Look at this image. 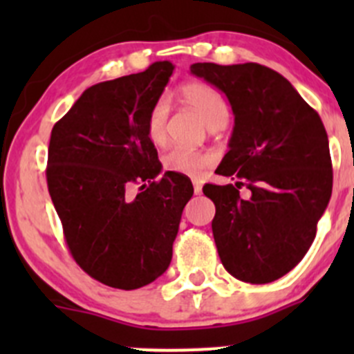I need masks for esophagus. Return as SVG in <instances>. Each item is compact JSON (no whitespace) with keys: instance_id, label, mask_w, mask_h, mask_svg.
<instances>
[{"instance_id":"34e87169","label":"esophagus","mask_w":354,"mask_h":354,"mask_svg":"<svg viewBox=\"0 0 354 354\" xmlns=\"http://www.w3.org/2000/svg\"><path fill=\"white\" fill-rule=\"evenodd\" d=\"M194 192H195V195L202 194V183H200L198 180H194Z\"/></svg>"}]
</instances>
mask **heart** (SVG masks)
<instances>
[{
	"label": "heart",
	"instance_id": "heart-1",
	"mask_svg": "<svg viewBox=\"0 0 354 354\" xmlns=\"http://www.w3.org/2000/svg\"><path fill=\"white\" fill-rule=\"evenodd\" d=\"M181 99L185 104L197 111V114L205 121L209 128L216 124H226L230 118V108L226 99L223 97L216 87L202 82H192L181 88ZM166 120H167V102L166 99H159L152 106L147 118V138L152 144L160 145L166 138ZM214 162V156L209 152H195L188 149H171L162 157V166L171 173L185 174V176H198L205 167Z\"/></svg>",
	"mask_w": 354,
	"mask_h": 354
}]
</instances>
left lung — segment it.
I'll return each mask as SVG.
<instances>
[{"label":"left lung","mask_w":354,"mask_h":354,"mask_svg":"<svg viewBox=\"0 0 354 354\" xmlns=\"http://www.w3.org/2000/svg\"><path fill=\"white\" fill-rule=\"evenodd\" d=\"M195 77L219 88L234 114L230 151L217 174L234 185H205L216 205L212 233L224 269L266 284L298 266L312 246L332 194L329 138L296 88L259 63H195ZM250 190L248 199L239 188Z\"/></svg>","instance_id":"left-lung-1"}]
</instances>
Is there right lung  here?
<instances>
[{
  "label": "right lung",
  "mask_w": 354,
  "mask_h": 354,
  "mask_svg": "<svg viewBox=\"0 0 354 354\" xmlns=\"http://www.w3.org/2000/svg\"><path fill=\"white\" fill-rule=\"evenodd\" d=\"M157 62L88 87L53 127L48 188L75 262L106 286L137 289L162 276L194 185L160 173L147 118L173 75ZM147 180L149 185L145 183ZM133 183H144L137 196Z\"/></svg>",
  "instance_id": "1"
}]
</instances>
